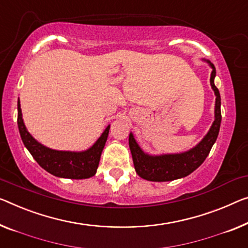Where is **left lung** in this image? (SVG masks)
I'll list each match as a JSON object with an SVG mask.
<instances>
[{
	"mask_svg": "<svg viewBox=\"0 0 248 248\" xmlns=\"http://www.w3.org/2000/svg\"><path fill=\"white\" fill-rule=\"evenodd\" d=\"M213 68L212 76H210V86L216 94L215 105V121L205 136V138L198 143L197 146L189 151L177 155H162V156H148L137 145L132 134L129 135V147L132 155L135 169L141 178L150 182H169L182 177H186L189 173L196 170L206 157L208 156L210 149L215 143L217 136H218L221 113H220V94L218 89L214 83L216 76V69L214 64L210 63Z\"/></svg>",
	"mask_w": 248,
	"mask_h": 248,
	"instance_id": "obj_1",
	"label": "left lung"
}]
</instances>
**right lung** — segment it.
<instances>
[{
  "label": "right lung",
  "instance_id": "1",
  "mask_svg": "<svg viewBox=\"0 0 248 248\" xmlns=\"http://www.w3.org/2000/svg\"><path fill=\"white\" fill-rule=\"evenodd\" d=\"M17 125L22 141L36 162L54 176L71 179H86L95 175L110 129V125H108L97 142L87 151L71 153L49 149L29 134L22 119L20 100L17 101Z\"/></svg>",
  "mask_w": 248,
  "mask_h": 248
}]
</instances>
